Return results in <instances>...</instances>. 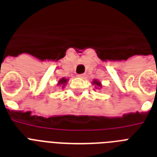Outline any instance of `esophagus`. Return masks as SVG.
<instances>
[{
  "label": "esophagus",
  "instance_id": "esophagus-1",
  "mask_svg": "<svg viewBox=\"0 0 157 157\" xmlns=\"http://www.w3.org/2000/svg\"><path fill=\"white\" fill-rule=\"evenodd\" d=\"M77 76H78L79 78H84L85 76V74H79L77 75Z\"/></svg>",
  "mask_w": 157,
  "mask_h": 157
}]
</instances>
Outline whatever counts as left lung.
<instances>
[{
    "label": "left lung",
    "mask_w": 157,
    "mask_h": 157,
    "mask_svg": "<svg viewBox=\"0 0 157 157\" xmlns=\"http://www.w3.org/2000/svg\"><path fill=\"white\" fill-rule=\"evenodd\" d=\"M92 84L94 85H95V88H96V89H99V90H100L101 88V83L99 81H98V80H96V79H94Z\"/></svg>",
    "instance_id": "obj_1"
}]
</instances>
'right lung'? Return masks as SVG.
<instances>
[{"mask_svg": "<svg viewBox=\"0 0 157 157\" xmlns=\"http://www.w3.org/2000/svg\"><path fill=\"white\" fill-rule=\"evenodd\" d=\"M67 81H68V78H65V77H62L61 79H59V81H58V85H60L62 86V89L65 87V85H67Z\"/></svg>", "mask_w": 157, "mask_h": 157, "instance_id": "1", "label": "right lung"}]
</instances>
